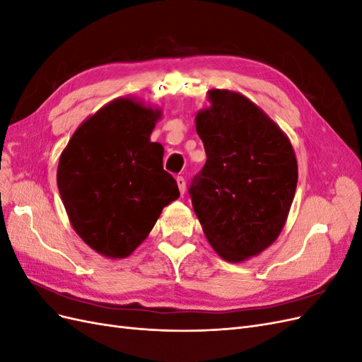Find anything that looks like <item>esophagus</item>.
<instances>
[{
    "label": "esophagus",
    "mask_w": 362,
    "mask_h": 362,
    "mask_svg": "<svg viewBox=\"0 0 362 362\" xmlns=\"http://www.w3.org/2000/svg\"><path fill=\"white\" fill-rule=\"evenodd\" d=\"M177 184H178L181 194H184V193H185V180H184L182 177H178V178H177Z\"/></svg>",
    "instance_id": "esophagus-1"
}]
</instances>
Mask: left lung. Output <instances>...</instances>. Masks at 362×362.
Returning a JSON list of instances; mask_svg holds the SVG:
<instances>
[{
  "instance_id": "left-lung-1",
  "label": "left lung",
  "mask_w": 362,
  "mask_h": 362,
  "mask_svg": "<svg viewBox=\"0 0 362 362\" xmlns=\"http://www.w3.org/2000/svg\"><path fill=\"white\" fill-rule=\"evenodd\" d=\"M194 117L206 163L190 194L208 243L228 262H243L276 242L298 185L287 134L245 95L211 89Z\"/></svg>"
}]
</instances>
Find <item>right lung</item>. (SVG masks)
Listing matches in <instances>:
<instances>
[{"label":"right lung","mask_w":362,"mask_h":362,"mask_svg":"<svg viewBox=\"0 0 362 362\" xmlns=\"http://www.w3.org/2000/svg\"><path fill=\"white\" fill-rule=\"evenodd\" d=\"M161 115L137 98H116L75 129L60 156L57 187L69 222L105 258L133 254L180 198L163 146L151 141Z\"/></svg>","instance_id":"right-lung-1"}]
</instances>
